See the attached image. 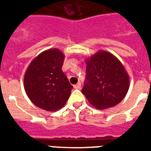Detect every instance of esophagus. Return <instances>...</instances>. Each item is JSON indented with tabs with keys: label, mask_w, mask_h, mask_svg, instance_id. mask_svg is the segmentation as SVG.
<instances>
[{
	"label": "esophagus",
	"mask_w": 151,
	"mask_h": 151,
	"mask_svg": "<svg viewBox=\"0 0 151 151\" xmlns=\"http://www.w3.org/2000/svg\"><path fill=\"white\" fill-rule=\"evenodd\" d=\"M73 87H74V89H80L81 87H82V85H81V82H78L76 85L73 86Z\"/></svg>",
	"instance_id": "obj_1"
}]
</instances>
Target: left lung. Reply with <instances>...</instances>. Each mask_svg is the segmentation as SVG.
<instances>
[{"label":"left lung","mask_w":151,"mask_h":151,"mask_svg":"<svg viewBox=\"0 0 151 151\" xmlns=\"http://www.w3.org/2000/svg\"><path fill=\"white\" fill-rule=\"evenodd\" d=\"M129 76L116 57L101 51L86 60V79L82 92L97 109L118 104L126 95Z\"/></svg>","instance_id":"8db88e82"}]
</instances>
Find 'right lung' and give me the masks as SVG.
<instances>
[{
  "instance_id": "1",
  "label": "right lung",
  "mask_w": 151,
  "mask_h": 151,
  "mask_svg": "<svg viewBox=\"0 0 151 151\" xmlns=\"http://www.w3.org/2000/svg\"><path fill=\"white\" fill-rule=\"evenodd\" d=\"M64 60L58 49L47 50L32 60L26 72V93L35 105L43 110L61 108L71 94L73 86L62 71Z\"/></svg>"
}]
</instances>
